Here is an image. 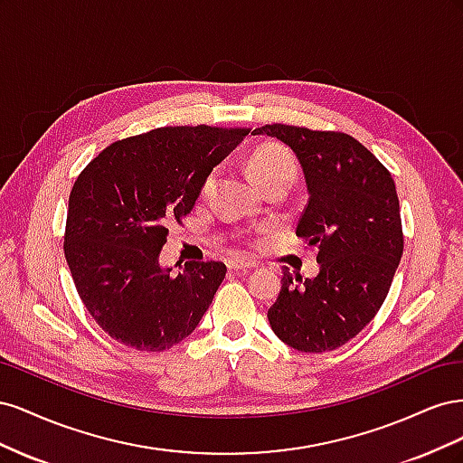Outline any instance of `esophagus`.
I'll use <instances>...</instances> for the list:
<instances>
[{
  "mask_svg": "<svg viewBox=\"0 0 463 463\" xmlns=\"http://www.w3.org/2000/svg\"><path fill=\"white\" fill-rule=\"evenodd\" d=\"M255 266H257V262L250 259H233L228 262L230 270H250V269H255Z\"/></svg>",
  "mask_w": 463,
  "mask_h": 463,
  "instance_id": "obj_1",
  "label": "esophagus"
}]
</instances>
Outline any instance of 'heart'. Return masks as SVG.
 Wrapping results in <instances>:
<instances>
[{
  "label": "heart",
  "mask_w": 463,
  "mask_h": 463,
  "mask_svg": "<svg viewBox=\"0 0 463 463\" xmlns=\"http://www.w3.org/2000/svg\"><path fill=\"white\" fill-rule=\"evenodd\" d=\"M296 160H293L291 154L279 145L269 143L259 146L249 158V174L253 177L255 184L264 189L276 181H293L296 177ZM216 170L210 172L203 184V193H208L213 189L214 181H216Z\"/></svg>",
  "instance_id": "obj_1"
}]
</instances>
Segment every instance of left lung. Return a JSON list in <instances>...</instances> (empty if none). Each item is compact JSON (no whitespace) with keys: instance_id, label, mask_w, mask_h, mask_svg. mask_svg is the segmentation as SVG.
<instances>
[{"instance_id":"8db88e82","label":"left lung","mask_w":463,"mask_h":463,"mask_svg":"<svg viewBox=\"0 0 463 463\" xmlns=\"http://www.w3.org/2000/svg\"><path fill=\"white\" fill-rule=\"evenodd\" d=\"M303 167L309 203L298 237L317 247L318 274L291 276L269 309L274 334L305 354L338 349L365 328L384 303L403 253L394 179L354 137L296 125H264Z\"/></svg>"}]
</instances>
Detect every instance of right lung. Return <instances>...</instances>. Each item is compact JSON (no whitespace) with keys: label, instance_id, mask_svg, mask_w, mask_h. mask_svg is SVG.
I'll return each mask as SVG.
<instances>
[{"label":"right lung","instance_id":"right-lung-1","mask_svg":"<svg viewBox=\"0 0 463 463\" xmlns=\"http://www.w3.org/2000/svg\"><path fill=\"white\" fill-rule=\"evenodd\" d=\"M249 129L160 128L104 148L69 194L63 250L75 288L108 335L138 352H164L197 328L226 264H158L167 223L181 222L206 175Z\"/></svg>","mask_w":463,"mask_h":463}]
</instances>
